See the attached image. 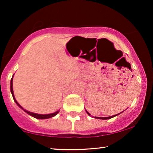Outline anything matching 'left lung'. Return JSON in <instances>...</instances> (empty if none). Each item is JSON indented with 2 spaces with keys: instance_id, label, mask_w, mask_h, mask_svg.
Wrapping results in <instances>:
<instances>
[{
  "instance_id": "1",
  "label": "left lung",
  "mask_w": 153,
  "mask_h": 153,
  "mask_svg": "<svg viewBox=\"0 0 153 153\" xmlns=\"http://www.w3.org/2000/svg\"><path fill=\"white\" fill-rule=\"evenodd\" d=\"M85 111H86V113L88 114L89 116H91V114H89L88 112L86 110H85ZM121 113H122V112H121ZM121 113H120V114H121ZM120 114H116V115L111 116V117H94V118H96V119H111V118H113V117H116V116H117V115Z\"/></svg>"
}]
</instances>
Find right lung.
<instances>
[{
	"instance_id": "add662e5",
	"label": "right lung",
	"mask_w": 153,
	"mask_h": 153,
	"mask_svg": "<svg viewBox=\"0 0 153 153\" xmlns=\"http://www.w3.org/2000/svg\"><path fill=\"white\" fill-rule=\"evenodd\" d=\"M13 77H12L11 80H10V92H11L12 96H13V100H14V101L16 102V104L18 105V106L20 107L21 108H22V109L24 110L26 114H29V115H30V116H31V117H34V118H36V119H45L52 118V117H54V116H56V115L57 114L59 113V111L58 110V111H57L54 112V113H52V114H39L33 113V112L29 111L24 109V108H23V107L21 106V105L19 104L18 102H17V101L15 99V96H14V94H13Z\"/></svg>"
}]
</instances>
